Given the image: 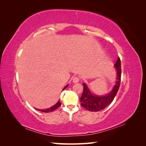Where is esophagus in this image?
Segmentation results:
<instances>
[{
    "mask_svg": "<svg viewBox=\"0 0 146 146\" xmlns=\"http://www.w3.org/2000/svg\"><path fill=\"white\" fill-rule=\"evenodd\" d=\"M79 81H80V78L78 76H75L73 77V83H78Z\"/></svg>",
    "mask_w": 146,
    "mask_h": 146,
    "instance_id": "obj_1",
    "label": "esophagus"
}]
</instances>
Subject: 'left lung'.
I'll return each mask as SVG.
<instances>
[{"mask_svg": "<svg viewBox=\"0 0 146 146\" xmlns=\"http://www.w3.org/2000/svg\"><path fill=\"white\" fill-rule=\"evenodd\" d=\"M114 66L117 70V81L112 90L108 94L105 96L95 95L92 94L85 83H83V92L80 98V100H81V105L83 108L89 111H98L104 109L112 102L119 90L120 84L122 71H121V63L119 57L117 59Z\"/></svg>", "mask_w": 146, "mask_h": 146, "instance_id": "8db88e82", "label": "left lung"}]
</instances>
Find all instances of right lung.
<instances>
[{
    "instance_id": "add662e5",
    "label": "right lung",
    "mask_w": 146,
    "mask_h": 146,
    "mask_svg": "<svg viewBox=\"0 0 146 146\" xmlns=\"http://www.w3.org/2000/svg\"><path fill=\"white\" fill-rule=\"evenodd\" d=\"M68 85H66V86H65L63 88V90H64V89H66V88L68 87ZM61 104L60 103V100H59V101L57 102V103L56 104L54 105H53V106L51 107H50V108H47V109H43V110H42V109H37V108H36V110H39V111H42V112H51V111H52L55 110L57 108H58L59 107H60V106H61Z\"/></svg>"
}]
</instances>
